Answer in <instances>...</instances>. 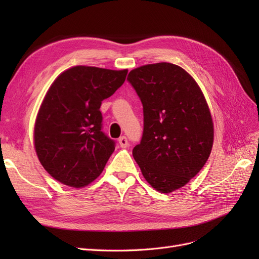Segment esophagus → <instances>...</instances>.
Instances as JSON below:
<instances>
[{"instance_id":"esophagus-1","label":"esophagus","mask_w":259,"mask_h":259,"mask_svg":"<svg viewBox=\"0 0 259 259\" xmlns=\"http://www.w3.org/2000/svg\"><path fill=\"white\" fill-rule=\"evenodd\" d=\"M119 144H120V146H121L122 148H127L128 145H130L127 138L125 137V136H122V137L119 138Z\"/></svg>"}]
</instances>
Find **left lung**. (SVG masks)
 Listing matches in <instances>:
<instances>
[{"mask_svg":"<svg viewBox=\"0 0 259 259\" xmlns=\"http://www.w3.org/2000/svg\"><path fill=\"white\" fill-rule=\"evenodd\" d=\"M127 81L144 110L134 159L155 190L179 189L204 166L213 147V121L204 95L189 73L168 62L132 70Z\"/></svg>","mask_w":259,"mask_h":259,"instance_id":"8db88e82","label":"left lung"}]
</instances>
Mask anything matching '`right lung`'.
Wrapping results in <instances>:
<instances>
[{
  "mask_svg": "<svg viewBox=\"0 0 259 259\" xmlns=\"http://www.w3.org/2000/svg\"><path fill=\"white\" fill-rule=\"evenodd\" d=\"M127 70L76 66L52 84L34 125L37 158L61 184L81 188L95 180L114 151L103 132L101 101L112 96Z\"/></svg>",
  "mask_w": 259,
  "mask_h": 259,
  "instance_id": "1",
  "label": "right lung"
}]
</instances>
